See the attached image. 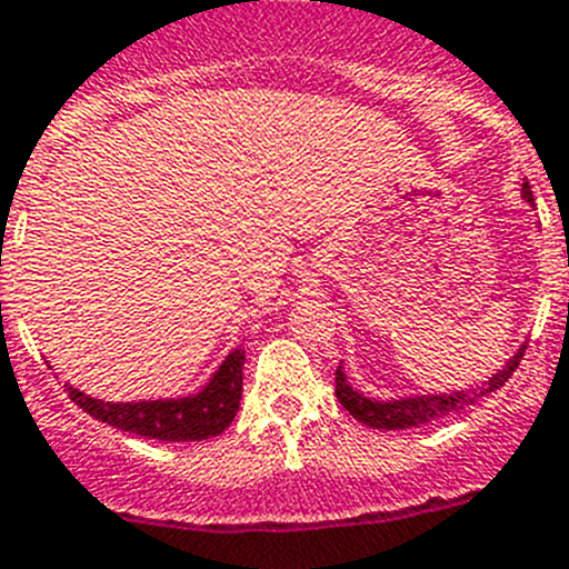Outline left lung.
Segmentation results:
<instances>
[{"label": "left lung", "instance_id": "8db88e82", "mask_svg": "<svg viewBox=\"0 0 569 569\" xmlns=\"http://www.w3.org/2000/svg\"><path fill=\"white\" fill-rule=\"evenodd\" d=\"M522 194H525V200L533 206V191H530L528 182L522 186ZM519 358H522V352H516V356L505 363V369H499L491 380H486L482 387L471 389V392L431 395V398L429 395H423V398L389 400V403H383V400H369V398H363V395H358L356 389L347 383V378H343L341 369H336V398L341 400L343 409L356 417V420H361L363 426H372V429H392V431L395 429H415V426L431 423V420H437V417H446L457 409H466V406L477 403V400H482L486 395L497 392L499 387H505V383H508L510 375L516 372V367H519Z\"/></svg>", "mask_w": 569, "mask_h": 569}]
</instances>
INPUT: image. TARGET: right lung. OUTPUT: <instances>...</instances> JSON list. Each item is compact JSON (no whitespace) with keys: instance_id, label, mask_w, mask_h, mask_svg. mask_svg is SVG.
Masks as SVG:
<instances>
[{"instance_id":"obj_1","label":"right lung","mask_w":569,"mask_h":569,"mask_svg":"<svg viewBox=\"0 0 569 569\" xmlns=\"http://www.w3.org/2000/svg\"><path fill=\"white\" fill-rule=\"evenodd\" d=\"M244 349H233L213 372L202 392L180 400H143V403H103L78 389L64 387L70 400L101 423L146 437V440L191 442L217 437L231 426L242 400Z\"/></svg>"}]
</instances>
